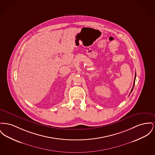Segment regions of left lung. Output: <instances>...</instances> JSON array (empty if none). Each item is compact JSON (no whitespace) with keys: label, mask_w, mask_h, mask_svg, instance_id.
<instances>
[{"label":"left lung","mask_w":155,"mask_h":155,"mask_svg":"<svg viewBox=\"0 0 155 155\" xmlns=\"http://www.w3.org/2000/svg\"><path fill=\"white\" fill-rule=\"evenodd\" d=\"M136 77H137V75H136V73H135V78H134V85H133V87H132V90H131V91H130V92H132V91H133V89H134V85H135V79H136Z\"/></svg>","instance_id":"obj_1"}]
</instances>
